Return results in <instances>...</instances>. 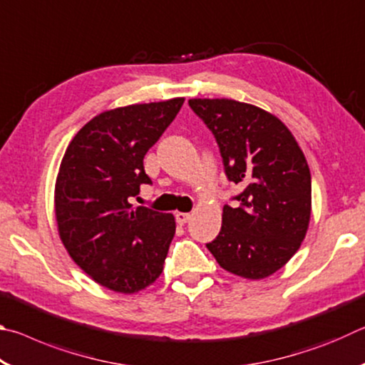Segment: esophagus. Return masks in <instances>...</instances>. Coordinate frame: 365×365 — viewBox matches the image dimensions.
<instances>
[{
	"label": "esophagus",
	"mask_w": 365,
	"mask_h": 365,
	"mask_svg": "<svg viewBox=\"0 0 365 365\" xmlns=\"http://www.w3.org/2000/svg\"><path fill=\"white\" fill-rule=\"evenodd\" d=\"M175 219H177V224L183 225V224H187V222L191 219V214H188V212H177L175 214Z\"/></svg>",
	"instance_id": "obj_1"
}]
</instances>
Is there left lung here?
<instances>
[{
	"instance_id": "1",
	"label": "left lung",
	"mask_w": 365,
	"mask_h": 365,
	"mask_svg": "<svg viewBox=\"0 0 365 365\" xmlns=\"http://www.w3.org/2000/svg\"><path fill=\"white\" fill-rule=\"evenodd\" d=\"M190 108L217 140L228 180L245 187L224 206L217 238L207 243L222 269L262 280L282 269L304 240L312 211L304 153L279 117L228 98H193Z\"/></svg>"
}]
</instances>
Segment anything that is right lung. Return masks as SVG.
<instances>
[{
	"label": "right lung",
	"instance_id": "1",
	"mask_svg": "<svg viewBox=\"0 0 365 365\" xmlns=\"http://www.w3.org/2000/svg\"><path fill=\"white\" fill-rule=\"evenodd\" d=\"M185 98L108 109L67 146L54 185L58 233L69 256L110 292L138 293L163 274L175 217L132 207L151 183L143 158L180 110Z\"/></svg>",
	"mask_w": 365,
	"mask_h": 365
}]
</instances>
